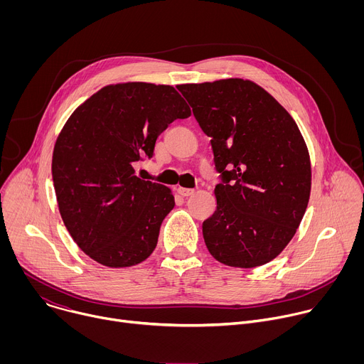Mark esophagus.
I'll return each instance as SVG.
<instances>
[{"mask_svg":"<svg viewBox=\"0 0 364 364\" xmlns=\"http://www.w3.org/2000/svg\"><path fill=\"white\" fill-rule=\"evenodd\" d=\"M177 193L183 197H188V196H193L194 194V190L193 188H186V187H178L177 188Z\"/></svg>","mask_w":364,"mask_h":364,"instance_id":"obj_1","label":"esophagus"}]
</instances>
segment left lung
<instances>
[{"label":"left lung","mask_w":364,"mask_h":364,"mask_svg":"<svg viewBox=\"0 0 364 364\" xmlns=\"http://www.w3.org/2000/svg\"><path fill=\"white\" fill-rule=\"evenodd\" d=\"M212 138L218 209L203 222L216 261L261 267L294 237L311 193V161L298 125L264 87L239 77L178 85Z\"/></svg>","instance_id":"1"}]
</instances>
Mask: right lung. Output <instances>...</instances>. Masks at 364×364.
<instances>
[{
  "label": "right lung",
  "mask_w": 364,
  "mask_h": 364,
  "mask_svg": "<svg viewBox=\"0 0 364 364\" xmlns=\"http://www.w3.org/2000/svg\"><path fill=\"white\" fill-rule=\"evenodd\" d=\"M191 111L170 85H108L75 109L51 160L59 212L76 245L97 264L128 268L154 252L174 209L171 190L134 176L155 141Z\"/></svg>",
  "instance_id": "add662e5"
}]
</instances>
